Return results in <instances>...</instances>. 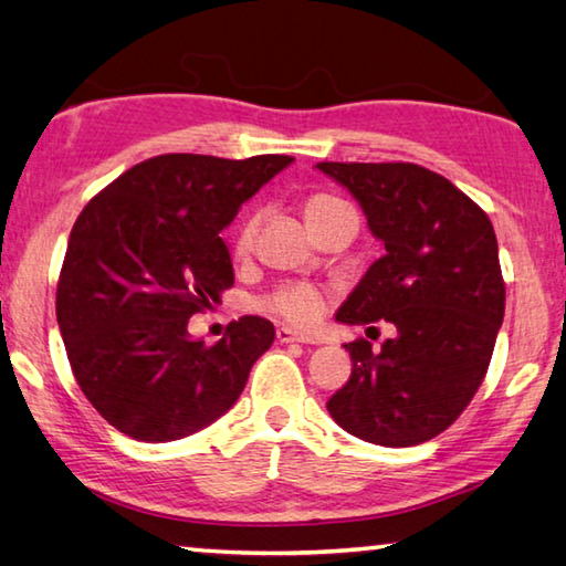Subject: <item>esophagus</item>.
<instances>
[{
  "mask_svg": "<svg viewBox=\"0 0 566 566\" xmlns=\"http://www.w3.org/2000/svg\"><path fill=\"white\" fill-rule=\"evenodd\" d=\"M276 342H282V344H312V339L310 337H304V334H296V332H292V329H286V327H282V329H276Z\"/></svg>",
  "mask_w": 566,
  "mask_h": 566,
  "instance_id": "esophagus-1",
  "label": "esophagus"
}]
</instances>
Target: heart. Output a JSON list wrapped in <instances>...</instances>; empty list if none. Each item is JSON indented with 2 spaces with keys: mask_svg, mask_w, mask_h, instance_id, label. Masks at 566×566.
Listing matches in <instances>:
<instances>
[{
  "mask_svg": "<svg viewBox=\"0 0 566 566\" xmlns=\"http://www.w3.org/2000/svg\"><path fill=\"white\" fill-rule=\"evenodd\" d=\"M349 207L344 199L327 195V191H317V195H310L304 202V217L306 222L314 224L317 219L327 217L337 209ZM256 232V217H247L242 227L237 232V252H247L254 242ZM264 306L276 317L294 324V327H312L324 314V306H327V292L319 290V286L306 284V282H292L284 284L280 290H274L264 300Z\"/></svg>",
  "mask_w": 566,
  "mask_h": 566,
  "instance_id": "b5f03b06",
  "label": "heart"
}]
</instances>
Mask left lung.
<instances>
[{
  "label": "left lung",
  "instance_id": "left-lung-1",
  "mask_svg": "<svg viewBox=\"0 0 566 566\" xmlns=\"http://www.w3.org/2000/svg\"><path fill=\"white\" fill-rule=\"evenodd\" d=\"M361 205L385 256L339 306L344 324L391 322L371 352L344 344L352 377L327 401L349 434L415 447L462 415L490 369L504 319V280L490 217L437 171L411 161H319Z\"/></svg>",
  "mask_w": 566,
  "mask_h": 566
}]
</instances>
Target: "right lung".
Wrapping results in <instances>:
<instances>
[{
    "label": "right lung",
    "instance_id": "obj_1",
    "mask_svg": "<svg viewBox=\"0 0 566 566\" xmlns=\"http://www.w3.org/2000/svg\"><path fill=\"white\" fill-rule=\"evenodd\" d=\"M294 157L159 155L104 187L72 227L56 322L76 385L122 434L171 442L232 409L274 324L242 317L217 344L187 322L234 284L222 229Z\"/></svg>",
    "mask_w": 566,
    "mask_h": 566
}]
</instances>
